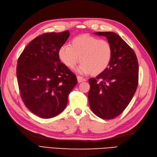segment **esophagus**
Masks as SVG:
<instances>
[{
    "mask_svg": "<svg viewBox=\"0 0 157 157\" xmlns=\"http://www.w3.org/2000/svg\"><path fill=\"white\" fill-rule=\"evenodd\" d=\"M77 79H78V83H80L82 82H86V79L84 78H82L81 76H77Z\"/></svg>",
    "mask_w": 157,
    "mask_h": 157,
    "instance_id": "obj_1",
    "label": "esophagus"
}]
</instances>
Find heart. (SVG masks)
I'll use <instances>...</instances> for the list:
<instances>
[{"instance_id":"1","label":"heart","mask_w":157,"mask_h":157,"mask_svg":"<svg viewBox=\"0 0 157 157\" xmlns=\"http://www.w3.org/2000/svg\"><path fill=\"white\" fill-rule=\"evenodd\" d=\"M113 56L111 44L105 40L89 35L73 38L70 45H63L59 50L61 62L72 69L79 61L82 62L77 71L82 74L92 73L98 75L108 67Z\"/></svg>"}]
</instances>
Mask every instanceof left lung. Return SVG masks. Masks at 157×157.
<instances>
[{
  "label": "left lung",
  "mask_w": 157,
  "mask_h": 157,
  "mask_svg": "<svg viewBox=\"0 0 157 157\" xmlns=\"http://www.w3.org/2000/svg\"><path fill=\"white\" fill-rule=\"evenodd\" d=\"M105 36L113 48L108 67L96 78H90L88 101L94 114L103 119L119 116L128 106L138 84V62L134 51L112 32H95Z\"/></svg>",
  "instance_id": "1"
}]
</instances>
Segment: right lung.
I'll list each match as a JSON object with an SVG mask.
<instances>
[{"label": "right lung", "mask_w": 157, "mask_h": 157, "mask_svg": "<svg viewBox=\"0 0 157 157\" xmlns=\"http://www.w3.org/2000/svg\"><path fill=\"white\" fill-rule=\"evenodd\" d=\"M69 32L46 33L29 43L19 56L17 78L22 101L40 117H54L63 111L78 80L59 56Z\"/></svg>", "instance_id": "1"}]
</instances>
